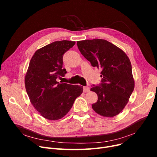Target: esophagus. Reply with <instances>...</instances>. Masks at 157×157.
<instances>
[{
  "label": "esophagus",
  "mask_w": 157,
  "mask_h": 157,
  "mask_svg": "<svg viewBox=\"0 0 157 157\" xmlns=\"http://www.w3.org/2000/svg\"><path fill=\"white\" fill-rule=\"evenodd\" d=\"M90 91V88L88 86H84L83 87V92L86 93Z\"/></svg>",
  "instance_id": "obj_1"
}]
</instances>
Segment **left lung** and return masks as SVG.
I'll return each instance as SVG.
<instances>
[{"instance_id": "obj_1", "label": "left lung", "mask_w": 157, "mask_h": 157, "mask_svg": "<svg viewBox=\"0 0 157 157\" xmlns=\"http://www.w3.org/2000/svg\"><path fill=\"white\" fill-rule=\"evenodd\" d=\"M77 45L92 66L102 69L101 83L91 88L98 96L97 102L92 105L93 109L103 117L116 116L125 108L134 89L128 57L104 39L80 40Z\"/></svg>"}]
</instances>
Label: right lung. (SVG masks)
Listing matches in <instances>:
<instances>
[{
	"label": "right lung",
	"mask_w": 157,
	"mask_h": 157,
	"mask_svg": "<svg viewBox=\"0 0 157 157\" xmlns=\"http://www.w3.org/2000/svg\"><path fill=\"white\" fill-rule=\"evenodd\" d=\"M76 42L55 41L37 50L30 60L25 78L27 93L41 116L57 120L67 114L83 86L59 83L67 73L63 69V55Z\"/></svg>",
	"instance_id": "right-lung-1"
}]
</instances>
